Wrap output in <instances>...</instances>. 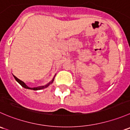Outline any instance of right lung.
Masks as SVG:
<instances>
[{
    "instance_id": "right-lung-1",
    "label": "right lung",
    "mask_w": 130,
    "mask_h": 130,
    "mask_svg": "<svg viewBox=\"0 0 130 130\" xmlns=\"http://www.w3.org/2000/svg\"><path fill=\"white\" fill-rule=\"evenodd\" d=\"M14 78H15V80H16L17 82H18V83H19V84H20L21 86H22V87H24V88L28 89H32V90H40V89H44V88H46V87H48V86H50V84H52V82H53V80H54V78H55V77H54V78H53V79H52V80L50 82H49V83H48V84L45 85V86H40V87H33V88H31V87H29L28 86H27V85H26L24 82H23V81H22V80H19V78H17V77H15V76L14 75Z\"/></svg>"
}]
</instances>
